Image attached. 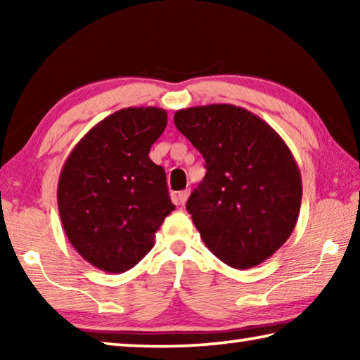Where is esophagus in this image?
<instances>
[{"label": "esophagus", "mask_w": 360, "mask_h": 360, "mask_svg": "<svg viewBox=\"0 0 360 360\" xmlns=\"http://www.w3.org/2000/svg\"><path fill=\"white\" fill-rule=\"evenodd\" d=\"M188 195H191V191H188V188H186V191H182V192L178 193V200H179L181 205H184L187 202Z\"/></svg>", "instance_id": "esophagus-1"}]
</instances>
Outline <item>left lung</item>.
Wrapping results in <instances>:
<instances>
[{"mask_svg": "<svg viewBox=\"0 0 360 360\" xmlns=\"http://www.w3.org/2000/svg\"><path fill=\"white\" fill-rule=\"evenodd\" d=\"M174 125L208 169L186 205L205 245L238 270L271 257L294 231L302 203L300 169L284 139L233 105L179 109Z\"/></svg>", "mask_w": 360, "mask_h": 360, "instance_id": "8db88e82", "label": "left lung"}]
</instances>
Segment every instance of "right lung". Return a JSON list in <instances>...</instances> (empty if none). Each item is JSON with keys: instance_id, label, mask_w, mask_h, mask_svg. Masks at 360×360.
<instances>
[{"instance_id": "obj_1", "label": "right lung", "mask_w": 360, "mask_h": 360, "mask_svg": "<svg viewBox=\"0 0 360 360\" xmlns=\"http://www.w3.org/2000/svg\"><path fill=\"white\" fill-rule=\"evenodd\" d=\"M167 122L160 108L120 109L90 129L63 163L57 202L65 233L103 271L135 266L174 210L165 172L149 158Z\"/></svg>"}]
</instances>
